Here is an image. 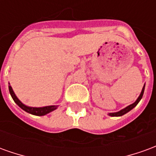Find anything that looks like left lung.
<instances>
[{"label": "left lung", "instance_id": "8db88e82", "mask_svg": "<svg viewBox=\"0 0 156 156\" xmlns=\"http://www.w3.org/2000/svg\"><path fill=\"white\" fill-rule=\"evenodd\" d=\"M144 86H145V84L144 85V87H143V88H142V91H141L140 96L138 97V98L136 99V101L134 102V104H132V105L127 106L126 108H123V109H121L120 111L115 112V113H109V114H108V115H109V116H112V117H118V116H122V115H125V114H126V113H128L129 111H130L131 109H133V108H134V107H135V106L138 105V103L140 101V99L142 98V97H143V94H144Z\"/></svg>", "mask_w": 156, "mask_h": 156}]
</instances>
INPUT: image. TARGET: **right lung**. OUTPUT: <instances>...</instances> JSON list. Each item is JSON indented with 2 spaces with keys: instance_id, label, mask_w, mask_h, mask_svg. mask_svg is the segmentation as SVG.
Returning a JSON list of instances; mask_svg holds the SVG:
<instances>
[{
  "instance_id": "add662e5",
  "label": "right lung",
  "mask_w": 156,
  "mask_h": 156,
  "mask_svg": "<svg viewBox=\"0 0 156 156\" xmlns=\"http://www.w3.org/2000/svg\"><path fill=\"white\" fill-rule=\"evenodd\" d=\"M9 92H10V94H11L12 98H13V100H14L16 104L18 105L20 108H22L24 111L27 112V113L31 114V115H37V116H42V115H47L48 113L53 111V110H55L56 108H58V105H51V106H46V107H41V108L28 107L27 105H23L22 102L17 98V97L16 96L15 93L12 90V88L11 85H9Z\"/></svg>"
}]
</instances>
